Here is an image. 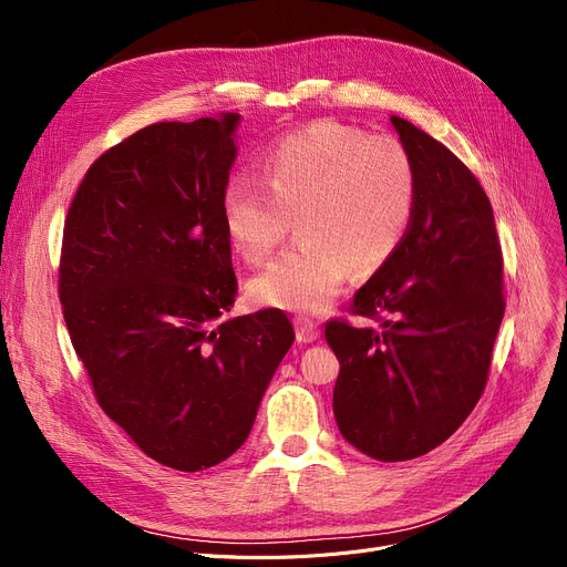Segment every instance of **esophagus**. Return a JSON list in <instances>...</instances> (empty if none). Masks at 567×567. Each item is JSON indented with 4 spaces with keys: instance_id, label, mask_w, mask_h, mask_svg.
I'll use <instances>...</instances> for the list:
<instances>
[{
    "instance_id": "1",
    "label": "esophagus",
    "mask_w": 567,
    "mask_h": 567,
    "mask_svg": "<svg viewBox=\"0 0 567 567\" xmlns=\"http://www.w3.org/2000/svg\"><path fill=\"white\" fill-rule=\"evenodd\" d=\"M293 323H296V338H299V342H315L321 336L319 326L310 317H296Z\"/></svg>"
}]
</instances>
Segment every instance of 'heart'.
<instances>
[{
    "label": "heart",
    "instance_id": "1",
    "mask_svg": "<svg viewBox=\"0 0 567 567\" xmlns=\"http://www.w3.org/2000/svg\"><path fill=\"white\" fill-rule=\"evenodd\" d=\"M419 204V169L406 144L340 122L289 133L261 161V184L236 176L223 193L229 244L264 264L285 241L291 218L299 244L248 285L261 306L321 312L355 271L389 261Z\"/></svg>",
    "mask_w": 567,
    "mask_h": 567
}]
</instances>
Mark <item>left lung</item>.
<instances>
[{"label":"left lung","instance_id":"1","mask_svg":"<svg viewBox=\"0 0 567 567\" xmlns=\"http://www.w3.org/2000/svg\"><path fill=\"white\" fill-rule=\"evenodd\" d=\"M419 169V204L400 250L326 323L340 361L342 436L379 462L421 457L478 404L505 312L503 255L489 197L439 140L391 116Z\"/></svg>","mask_w":567,"mask_h":567}]
</instances>
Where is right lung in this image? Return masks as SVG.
I'll return each instance as SVG.
<instances>
[{
	"instance_id": "1",
	"label": "right lung",
	"mask_w": 567,
	"mask_h": 567,
	"mask_svg": "<svg viewBox=\"0 0 567 567\" xmlns=\"http://www.w3.org/2000/svg\"><path fill=\"white\" fill-rule=\"evenodd\" d=\"M238 114L152 124L86 169L59 301L101 409L152 460L216 466L250 434L293 342L278 308L223 319L238 289L223 225Z\"/></svg>"
}]
</instances>
